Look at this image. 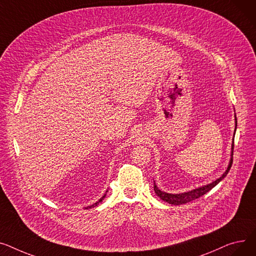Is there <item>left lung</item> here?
Segmentation results:
<instances>
[{
    "instance_id": "left-lung-1",
    "label": "left lung",
    "mask_w": 256,
    "mask_h": 256,
    "mask_svg": "<svg viewBox=\"0 0 256 256\" xmlns=\"http://www.w3.org/2000/svg\"><path fill=\"white\" fill-rule=\"evenodd\" d=\"M234 120H236V128H234V133H236V116L234 114ZM234 138H232V154H230V163H228V166L226 168V170H225L223 172V174L218 178L216 181L210 183L208 185H204V186H202V187H198V188H195L193 190H190V191H187V192H183V193H168V192H164L162 190H160L157 185L155 184L154 182V191L155 193L158 195V196L164 200L166 202L170 204H174V206H178V204H187L189 202H192L194 200H196L200 196H202L204 194H206V192H208L210 190H211L212 188H214L219 182H221L222 180L226 176V174H228L230 168H232V152H234Z\"/></svg>"
}]
</instances>
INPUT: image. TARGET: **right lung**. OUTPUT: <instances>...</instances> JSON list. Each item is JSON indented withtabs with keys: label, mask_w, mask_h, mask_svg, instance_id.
Here are the masks:
<instances>
[{
	"label": "right lung",
	"mask_w": 256,
	"mask_h": 256,
	"mask_svg": "<svg viewBox=\"0 0 256 256\" xmlns=\"http://www.w3.org/2000/svg\"><path fill=\"white\" fill-rule=\"evenodd\" d=\"M106 192H108V191H106ZM105 195H106V193H105V194H104V195H103V196H102V198H100V200H98V202H95V204H92V206H86V208H95V206H98V204H100V202H102V200H103V198H105Z\"/></svg>",
	"instance_id": "obj_1"
}]
</instances>
